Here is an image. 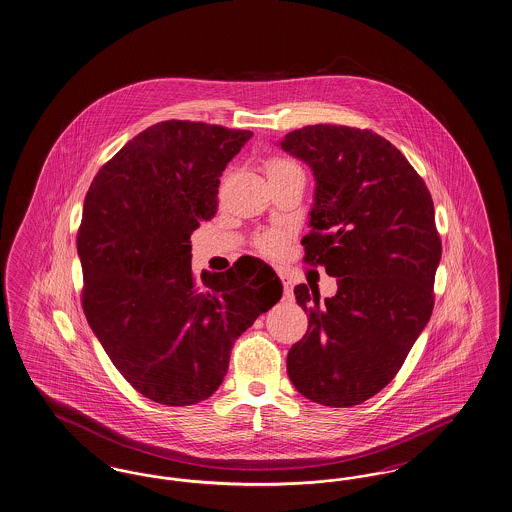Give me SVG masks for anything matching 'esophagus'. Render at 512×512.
I'll use <instances>...</instances> for the list:
<instances>
[{"label":"esophagus","instance_id":"1","mask_svg":"<svg viewBox=\"0 0 512 512\" xmlns=\"http://www.w3.org/2000/svg\"><path fill=\"white\" fill-rule=\"evenodd\" d=\"M280 278H282V284H284V293H286V297H291V293H293V289H291V280L284 276V274H280Z\"/></svg>","mask_w":512,"mask_h":512}]
</instances>
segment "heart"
Segmentation results:
<instances>
[{
  "mask_svg": "<svg viewBox=\"0 0 512 512\" xmlns=\"http://www.w3.org/2000/svg\"><path fill=\"white\" fill-rule=\"evenodd\" d=\"M293 167H297V165L289 162V160L272 158V160L266 162V175L287 171V169H293ZM284 246H286V234L280 232V230H270V232H266L257 240V249L266 257H278L282 253Z\"/></svg>",
  "mask_w": 512,
  "mask_h": 512,
  "instance_id": "1",
  "label": "heart"
}]
</instances>
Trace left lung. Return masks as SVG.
Instances as JSON below:
<instances>
[{"instance_id": "obj_1", "label": "left lung", "mask_w": 512, "mask_h": 512, "mask_svg": "<svg viewBox=\"0 0 512 512\" xmlns=\"http://www.w3.org/2000/svg\"><path fill=\"white\" fill-rule=\"evenodd\" d=\"M280 146L316 181L303 261L337 278L326 301L295 287L308 329L287 373L308 400L350 408L389 385L429 322L442 257L434 204L406 156L369 129L307 125Z\"/></svg>"}]
</instances>
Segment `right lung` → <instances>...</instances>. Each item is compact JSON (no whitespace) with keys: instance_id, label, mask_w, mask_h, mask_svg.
Instances as JSON below:
<instances>
[{"instance_id":"obj_1","label":"right lung","mask_w":512,"mask_h":512,"mask_svg":"<svg viewBox=\"0 0 512 512\" xmlns=\"http://www.w3.org/2000/svg\"><path fill=\"white\" fill-rule=\"evenodd\" d=\"M251 137L209 123H156L87 190L78 230L83 312L125 381L152 402L209 398L234 341L282 297L261 259L202 272V284L190 266V234L215 217L219 177Z\"/></svg>"}]
</instances>
